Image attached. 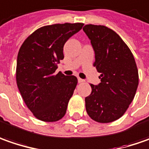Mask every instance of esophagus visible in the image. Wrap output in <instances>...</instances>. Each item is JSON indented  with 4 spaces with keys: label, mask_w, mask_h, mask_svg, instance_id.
I'll list each match as a JSON object with an SVG mask.
<instances>
[{
    "label": "esophagus",
    "mask_w": 149,
    "mask_h": 149,
    "mask_svg": "<svg viewBox=\"0 0 149 149\" xmlns=\"http://www.w3.org/2000/svg\"><path fill=\"white\" fill-rule=\"evenodd\" d=\"M84 81H85V80L81 79V78H80V77H78V82H79V83H81V82H84Z\"/></svg>",
    "instance_id": "obj_1"
}]
</instances>
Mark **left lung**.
<instances>
[{
	"label": "left lung",
	"instance_id": "obj_1",
	"mask_svg": "<svg viewBox=\"0 0 149 149\" xmlns=\"http://www.w3.org/2000/svg\"><path fill=\"white\" fill-rule=\"evenodd\" d=\"M83 30L95 51L93 66L100 73V83L91 84V93L85 98L86 110L93 120L110 123L125 113L134 98L137 65L130 48L111 29L86 24Z\"/></svg>",
	"mask_w": 149,
	"mask_h": 149
}]
</instances>
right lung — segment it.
<instances>
[{"label":"right lung","instance_id":"obj_1","mask_svg":"<svg viewBox=\"0 0 149 149\" xmlns=\"http://www.w3.org/2000/svg\"><path fill=\"white\" fill-rule=\"evenodd\" d=\"M84 24L45 25L24 41L19 50L16 83L25 105L34 117L55 122L66 114L70 98L77 84L75 76L55 74L63 59L67 40L81 29Z\"/></svg>","mask_w":149,"mask_h":149}]
</instances>
